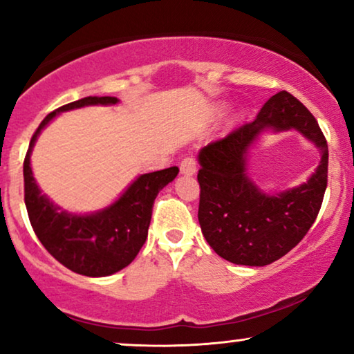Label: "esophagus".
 <instances>
[{"mask_svg": "<svg viewBox=\"0 0 354 354\" xmlns=\"http://www.w3.org/2000/svg\"><path fill=\"white\" fill-rule=\"evenodd\" d=\"M179 170H181L183 175L186 176H192L194 173H196L197 167H196V158H194L192 156H187L184 157L181 163H179Z\"/></svg>", "mask_w": 354, "mask_h": 354, "instance_id": "obj_1", "label": "esophagus"}]
</instances>
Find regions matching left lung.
Instances as JSON below:
<instances>
[{"mask_svg":"<svg viewBox=\"0 0 354 354\" xmlns=\"http://www.w3.org/2000/svg\"><path fill=\"white\" fill-rule=\"evenodd\" d=\"M265 127H295L323 153L310 181L292 192L266 196L245 175V153ZM198 223L208 245L225 260L265 266L298 245L321 210L327 187L328 147L317 120L290 93L270 97L255 120L212 141L198 153Z\"/></svg>","mask_w":354,"mask_h":354,"instance_id":"left-lung-1","label":"left lung"}]
</instances>
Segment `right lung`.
Returning <instances> with one entry per match:
<instances>
[{"mask_svg": "<svg viewBox=\"0 0 354 354\" xmlns=\"http://www.w3.org/2000/svg\"><path fill=\"white\" fill-rule=\"evenodd\" d=\"M112 96H88L48 113L30 139L24 158V198L30 225L43 247L56 260L77 274L111 276L128 266L141 250L151 225L157 194L176 178L179 168L141 175L118 201L96 215L78 216L59 210L39 192L30 168V152L39 131L57 112L91 104H115Z\"/></svg>", "mask_w": 354, "mask_h": 354, "instance_id": "1", "label": "right lung"}]
</instances>
